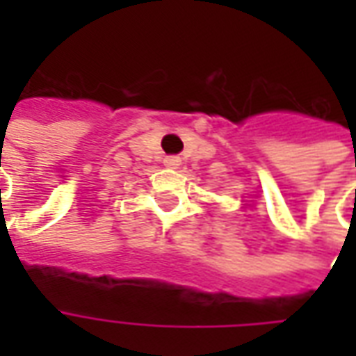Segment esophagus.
<instances>
[{"label": "esophagus", "instance_id": "esophagus-1", "mask_svg": "<svg viewBox=\"0 0 356 356\" xmlns=\"http://www.w3.org/2000/svg\"><path fill=\"white\" fill-rule=\"evenodd\" d=\"M179 162H181V160H179L177 156H168V158H165V163H168V165H173V168L179 165Z\"/></svg>", "mask_w": 356, "mask_h": 356}]
</instances>
